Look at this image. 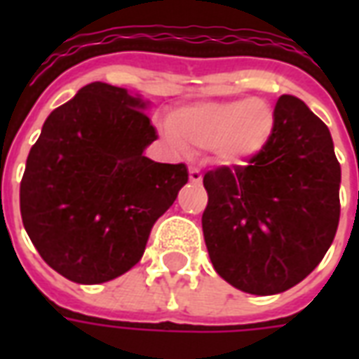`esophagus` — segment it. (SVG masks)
<instances>
[{"mask_svg":"<svg viewBox=\"0 0 359 359\" xmlns=\"http://www.w3.org/2000/svg\"><path fill=\"white\" fill-rule=\"evenodd\" d=\"M190 180L192 182H202V172H200V169L198 167H190Z\"/></svg>","mask_w":359,"mask_h":359,"instance_id":"1","label":"esophagus"}]
</instances>
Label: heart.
<instances>
[{
  "label": "heart",
  "mask_w": 359,
  "mask_h": 359,
  "mask_svg": "<svg viewBox=\"0 0 359 359\" xmlns=\"http://www.w3.org/2000/svg\"><path fill=\"white\" fill-rule=\"evenodd\" d=\"M171 130L177 144L211 149L223 165H244L269 144L275 113L259 97L202 102L175 111Z\"/></svg>",
  "instance_id": "heart-1"
}]
</instances>
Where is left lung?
I'll return each mask as SVG.
<instances>
[{
	"mask_svg": "<svg viewBox=\"0 0 359 359\" xmlns=\"http://www.w3.org/2000/svg\"><path fill=\"white\" fill-rule=\"evenodd\" d=\"M269 144L246 167L203 175L202 229L210 259L242 292H285L323 259L340 217V165L329 128L280 95Z\"/></svg>",
	"mask_w": 359,
	"mask_h": 359,
	"instance_id": "left-lung-1",
	"label": "left lung"
}]
</instances>
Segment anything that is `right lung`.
Segmentation results:
<instances>
[{"mask_svg": "<svg viewBox=\"0 0 359 359\" xmlns=\"http://www.w3.org/2000/svg\"><path fill=\"white\" fill-rule=\"evenodd\" d=\"M149 102L92 82L50 113L20 180V215L51 269L79 285L121 277L188 182L187 165L144 151L157 138Z\"/></svg>", "mask_w": 359, "mask_h": 359, "instance_id": "add662e5", "label": "right lung"}]
</instances>
